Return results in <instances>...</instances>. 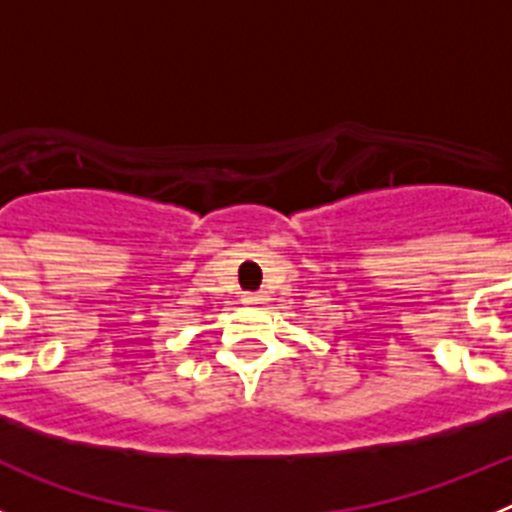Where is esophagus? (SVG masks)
Wrapping results in <instances>:
<instances>
[{"label":"esophagus","mask_w":512,"mask_h":512,"mask_svg":"<svg viewBox=\"0 0 512 512\" xmlns=\"http://www.w3.org/2000/svg\"><path fill=\"white\" fill-rule=\"evenodd\" d=\"M261 300H264V295H259V292H246V295H243V302H246V305H261Z\"/></svg>","instance_id":"1"}]
</instances>
